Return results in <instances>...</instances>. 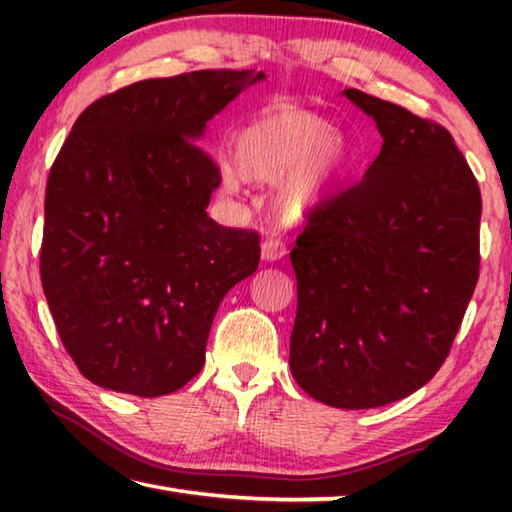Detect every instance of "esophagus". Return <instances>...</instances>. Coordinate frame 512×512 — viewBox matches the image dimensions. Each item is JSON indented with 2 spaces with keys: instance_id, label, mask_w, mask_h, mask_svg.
<instances>
[{
  "instance_id": "esophagus-1",
  "label": "esophagus",
  "mask_w": 512,
  "mask_h": 512,
  "mask_svg": "<svg viewBox=\"0 0 512 512\" xmlns=\"http://www.w3.org/2000/svg\"><path fill=\"white\" fill-rule=\"evenodd\" d=\"M284 255H287V246H284L282 239H277V237L264 239L262 257L266 259V262H277V259H282Z\"/></svg>"
}]
</instances>
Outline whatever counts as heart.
Returning <instances> with one entry per match:
<instances>
[{"label":"heart","instance_id":"1","mask_svg":"<svg viewBox=\"0 0 512 512\" xmlns=\"http://www.w3.org/2000/svg\"><path fill=\"white\" fill-rule=\"evenodd\" d=\"M232 162L223 167V187L230 194L244 180L277 183L273 214L296 225L327 203L352 173V155L332 121L291 106H273L232 135Z\"/></svg>","mask_w":512,"mask_h":512}]
</instances>
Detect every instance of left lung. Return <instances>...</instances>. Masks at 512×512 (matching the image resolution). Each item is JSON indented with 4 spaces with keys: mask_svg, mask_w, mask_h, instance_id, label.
Segmentation results:
<instances>
[{
    "mask_svg": "<svg viewBox=\"0 0 512 512\" xmlns=\"http://www.w3.org/2000/svg\"><path fill=\"white\" fill-rule=\"evenodd\" d=\"M384 144L291 250L293 379L336 409H375L443 366L479 280L481 192L454 137L391 101L343 90Z\"/></svg>",
    "mask_w": 512,
    "mask_h": 512,
    "instance_id": "left-lung-1",
    "label": "left lung"
}]
</instances>
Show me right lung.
Returning <instances> with one entry per match:
<instances>
[{
    "label": "right lung",
    "instance_id": "obj_1",
    "mask_svg": "<svg viewBox=\"0 0 512 512\" xmlns=\"http://www.w3.org/2000/svg\"><path fill=\"white\" fill-rule=\"evenodd\" d=\"M262 79L201 69L140 81L74 121L47 180L40 277L92 384L160 397L201 372L223 296L257 271L259 235L207 216L221 171L196 142Z\"/></svg>",
    "mask_w": 512,
    "mask_h": 512
}]
</instances>
